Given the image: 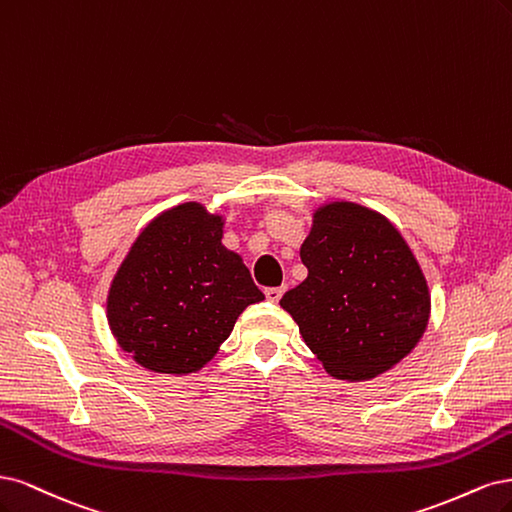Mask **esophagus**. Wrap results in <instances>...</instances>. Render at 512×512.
<instances>
[{
	"instance_id": "34e87169",
	"label": "esophagus",
	"mask_w": 512,
	"mask_h": 512,
	"mask_svg": "<svg viewBox=\"0 0 512 512\" xmlns=\"http://www.w3.org/2000/svg\"><path fill=\"white\" fill-rule=\"evenodd\" d=\"M283 293H285V287H270V289H266V298L272 304H276L280 298H283Z\"/></svg>"
}]
</instances>
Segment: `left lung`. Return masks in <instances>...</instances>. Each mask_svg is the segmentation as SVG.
<instances>
[{
    "instance_id": "1",
    "label": "left lung",
    "mask_w": 512,
    "mask_h": 512,
    "mask_svg": "<svg viewBox=\"0 0 512 512\" xmlns=\"http://www.w3.org/2000/svg\"><path fill=\"white\" fill-rule=\"evenodd\" d=\"M308 276L280 300L308 349L342 381H368L402 361L430 321V289L383 214L321 206L300 249Z\"/></svg>"
}]
</instances>
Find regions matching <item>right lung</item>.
<instances>
[{
  "mask_svg": "<svg viewBox=\"0 0 512 512\" xmlns=\"http://www.w3.org/2000/svg\"><path fill=\"white\" fill-rule=\"evenodd\" d=\"M221 238L223 217L187 202L161 212L129 249L106 310L114 338L140 366L197 372L242 310L263 300L242 257Z\"/></svg>",
  "mask_w": 512,
  "mask_h": 512,
  "instance_id": "right-lung-1",
  "label": "right lung"
}]
</instances>
